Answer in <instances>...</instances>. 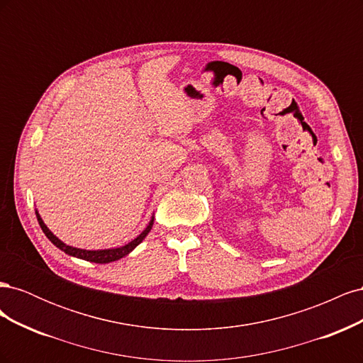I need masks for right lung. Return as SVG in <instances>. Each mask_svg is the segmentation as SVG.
Segmentation results:
<instances>
[{
	"label": "right lung",
	"instance_id": "add662e5",
	"mask_svg": "<svg viewBox=\"0 0 363 363\" xmlns=\"http://www.w3.org/2000/svg\"><path fill=\"white\" fill-rule=\"evenodd\" d=\"M36 216H38V221H39V225L42 228V232L45 233V236L51 240V242L56 245L57 248H60L62 251L67 252V255L69 256H74V257H79V259H83V260H87V262H95V263H108V262H115V260H119L123 259L124 256H127L130 251H133L142 240L145 239V236L150 233V230L152 227V219L150 221V224L147 225V228L142 232L136 239L131 240V242H128L127 245L124 247H119V248H111V250H95V251H91V250H80V248H74L71 245H67L63 244L62 240L59 238L54 236L48 227L43 224L42 218L39 216V213L36 212Z\"/></svg>",
	"mask_w": 363,
	"mask_h": 363
}]
</instances>
